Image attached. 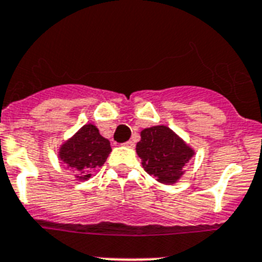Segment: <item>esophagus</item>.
Returning <instances> with one entry per match:
<instances>
[{"mask_svg": "<svg viewBox=\"0 0 262 262\" xmlns=\"http://www.w3.org/2000/svg\"><path fill=\"white\" fill-rule=\"evenodd\" d=\"M125 146H126V148H133V146H135V142L133 141H127V142H125Z\"/></svg>", "mask_w": 262, "mask_h": 262, "instance_id": "esophagus-1", "label": "esophagus"}]
</instances>
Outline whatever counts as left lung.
<instances>
[{
	"mask_svg": "<svg viewBox=\"0 0 262 262\" xmlns=\"http://www.w3.org/2000/svg\"><path fill=\"white\" fill-rule=\"evenodd\" d=\"M140 136L136 151L145 172L164 185L179 182L185 174V165L195 156L194 149L166 125L145 127Z\"/></svg>",
	"mask_w": 262,
	"mask_h": 262,
	"instance_id": "8db88e82",
	"label": "left lung"
}]
</instances>
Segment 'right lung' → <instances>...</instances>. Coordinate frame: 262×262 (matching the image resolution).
Instances as JSON below:
<instances>
[{
    "mask_svg": "<svg viewBox=\"0 0 262 262\" xmlns=\"http://www.w3.org/2000/svg\"><path fill=\"white\" fill-rule=\"evenodd\" d=\"M111 151L109 140L102 137L98 127L89 122L60 145L57 157L76 173V180L86 181L105 164Z\"/></svg>",
    "mask_w": 262,
    "mask_h": 262,
    "instance_id": "add662e5",
    "label": "right lung"
}]
</instances>
